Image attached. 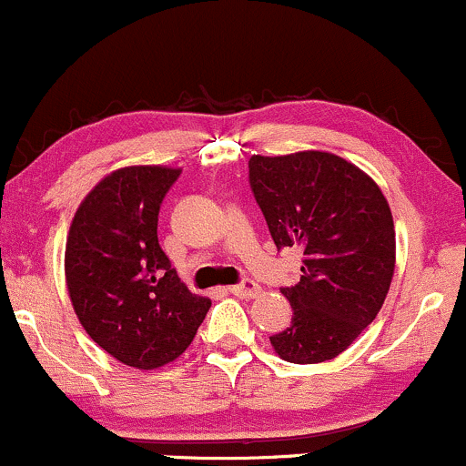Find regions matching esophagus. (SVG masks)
I'll return each instance as SVG.
<instances>
[{"label": "esophagus", "instance_id": "esophagus-1", "mask_svg": "<svg viewBox=\"0 0 466 466\" xmlns=\"http://www.w3.org/2000/svg\"><path fill=\"white\" fill-rule=\"evenodd\" d=\"M229 293H234V296L238 298H256L260 296V285H256L254 280H245L240 282V285L229 287Z\"/></svg>", "mask_w": 466, "mask_h": 466}]
</instances>
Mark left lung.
Instances as JSON below:
<instances>
[{
  "mask_svg": "<svg viewBox=\"0 0 466 466\" xmlns=\"http://www.w3.org/2000/svg\"><path fill=\"white\" fill-rule=\"evenodd\" d=\"M249 184L276 248H302V276L282 289L291 326L269 337L291 363L344 352L377 318L392 285L397 238L370 175L326 151L251 155Z\"/></svg>",
  "mask_w": 466,
  "mask_h": 466,
  "instance_id": "1",
  "label": "left lung"
}]
</instances>
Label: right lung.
<instances>
[{
	"label": "right lung",
	"instance_id": "right-lung-1",
	"mask_svg": "<svg viewBox=\"0 0 466 466\" xmlns=\"http://www.w3.org/2000/svg\"><path fill=\"white\" fill-rule=\"evenodd\" d=\"M177 177L170 166L117 168L80 201L67 232L66 282L78 322L137 370L177 360L212 304L181 282L159 248V203Z\"/></svg>",
	"mask_w": 466,
	"mask_h": 466
}]
</instances>
